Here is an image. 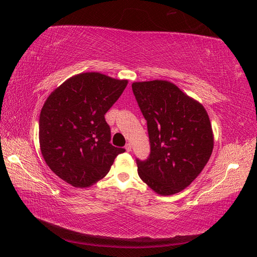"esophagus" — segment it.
Segmentation results:
<instances>
[{"label": "esophagus", "instance_id": "esophagus-1", "mask_svg": "<svg viewBox=\"0 0 257 257\" xmlns=\"http://www.w3.org/2000/svg\"><path fill=\"white\" fill-rule=\"evenodd\" d=\"M124 149L127 150V152H130V151H132V149H133V147H132V145H130V144H127V145L124 146Z\"/></svg>", "mask_w": 257, "mask_h": 257}]
</instances>
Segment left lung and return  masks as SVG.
Here are the masks:
<instances>
[{
    "label": "left lung",
    "mask_w": 257,
    "mask_h": 257,
    "mask_svg": "<svg viewBox=\"0 0 257 257\" xmlns=\"http://www.w3.org/2000/svg\"><path fill=\"white\" fill-rule=\"evenodd\" d=\"M147 120L150 155L137 159L138 174L161 195L185 189L199 176L213 150V133L204 107L167 80L133 84Z\"/></svg>",
    "instance_id": "obj_1"
}]
</instances>
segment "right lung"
I'll return each mask as SVG.
<instances>
[{"label": "right lung", "instance_id": "obj_1", "mask_svg": "<svg viewBox=\"0 0 257 257\" xmlns=\"http://www.w3.org/2000/svg\"><path fill=\"white\" fill-rule=\"evenodd\" d=\"M127 84L100 73H83L48 96L40 116L41 151L47 166L65 182L90 187L124 152L110 144L105 114Z\"/></svg>", "mask_w": 257, "mask_h": 257}]
</instances>
